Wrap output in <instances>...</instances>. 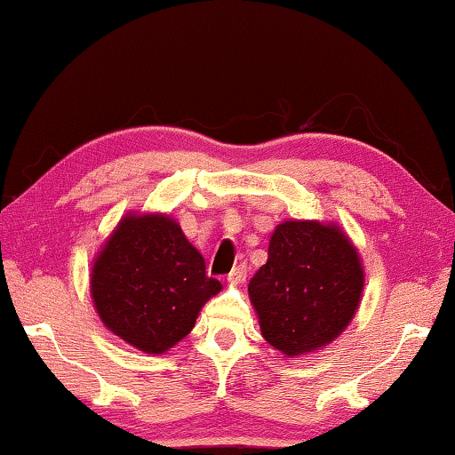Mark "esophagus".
<instances>
[{
  "label": "esophagus",
  "mask_w": 455,
  "mask_h": 455,
  "mask_svg": "<svg viewBox=\"0 0 455 455\" xmlns=\"http://www.w3.org/2000/svg\"><path fill=\"white\" fill-rule=\"evenodd\" d=\"M246 275H248V268L246 264H240V267H235L232 272L228 275V283L229 284H242L243 281H246Z\"/></svg>",
  "instance_id": "obj_1"
}]
</instances>
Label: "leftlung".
Instances as JSON below:
<instances>
[{"mask_svg": "<svg viewBox=\"0 0 455 455\" xmlns=\"http://www.w3.org/2000/svg\"><path fill=\"white\" fill-rule=\"evenodd\" d=\"M358 248L335 221L286 220L270 235L268 260L248 284L262 338L297 358L346 331L364 291Z\"/></svg>", "mask_w": 455, "mask_h": 455, "instance_id": "1", "label": "left lung"}]
</instances>
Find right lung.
<instances>
[{
  "label": "right lung",
  "instance_id": "1",
  "mask_svg": "<svg viewBox=\"0 0 455 455\" xmlns=\"http://www.w3.org/2000/svg\"><path fill=\"white\" fill-rule=\"evenodd\" d=\"M91 299L108 330L144 354H163L191 333L221 291L169 213H128L97 251Z\"/></svg>",
  "mask_w": 455,
  "mask_h": 455
}]
</instances>
